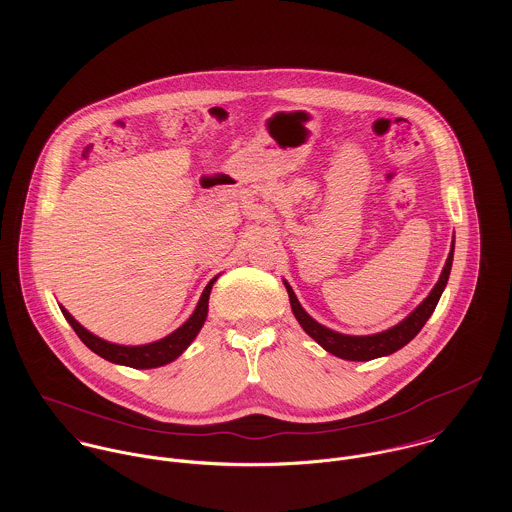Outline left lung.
Listing matches in <instances>:
<instances>
[{
  "instance_id": "obj_1",
  "label": "left lung",
  "mask_w": 512,
  "mask_h": 512,
  "mask_svg": "<svg viewBox=\"0 0 512 512\" xmlns=\"http://www.w3.org/2000/svg\"><path fill=\"white\" fill-rule=\"evenodd\" d=\"M453 250H455V236H453L451 250L447 254V260H445V266L441 270L438 284L434 286L430 295L406 319H402L394 327H390L386 331H380V333H374V335H345V333H339V331H333V329L321 325L319 321H315L301 307L299 299L293 293L292 286L286 280H284V286H286L288 295H290V303H292V311L297 323L327 353H331L339 359H345V361H372V359L388 357V355L396 353L398 349L408 345L422 331V327L432 317V313L438 305L439 297L447 286L451 264H453Z\"/></svg>"
}]
</instances>
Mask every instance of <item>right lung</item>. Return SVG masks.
Masks as SVG:
<instances>
[{
    "label": "right lung",
    "mask_w": 512,
    "mask_h": 512,
    "mask_svg": "<svg viewBox=\"0 0 512 512\" xmlns=\"http://www.w3.org/2000/svg\"><path fill=\"white\" fill-rule=\"evenodd\" d=\"M217 278L219 276H215L207 284V288L201 293V299H199L195 311L181 327H177L167 337L147 343V345H118V343L104 341V339L96 337L94 333H90L88 329H84L63 305H61V311H63L65 319L71 323L74 333L80 337V341L98 357H102L110 363H116V365L132 366V368H157V366L173 363L195 341V337L199 335L201 327L207 321L209 295H211L213 284L217 282Z\"/></svg>",
    "instance_id": "right-lung-1"
}]
</instances>
